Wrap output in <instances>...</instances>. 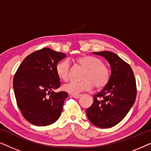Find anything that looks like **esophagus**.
<instances>
[{
    "label": "esophagus",
    "mask_w": 151,
    "mask_h": 151,
    "mask_svg": "<svg viewBox=\"0 0 151 151\" xmlns=\"http://www.w3.org/2000/svg\"><path fill=\"white\" fill-rule=\"evenodd\" d=\"M71 96H72V97H73L74 98L78 99V98H80V97L82 96V95H81V94H72Z\"/></svg>",
    "instance_id": "34e87169"
}]
</instances>
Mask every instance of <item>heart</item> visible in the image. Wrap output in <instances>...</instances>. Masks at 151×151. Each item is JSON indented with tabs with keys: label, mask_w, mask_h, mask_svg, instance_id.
Wrapping results in <instances>:
<instances>
[{
	"label": "heart",
	"mask_w": 151,
	"mask_h": 151,
	"mask_svg": "<svg viewBox=\"0 0 151 151\" xmlns=\"http://www.w3.org/2000/svg\"><path fill=\"white\" fill-rule=\"evenodd\" d=\"M80 67L84 69L81 82H70L64 84L63 89L71 94H78L82 91L91 90L93 86L98 89L105 87L110 80V72L106 66L98 58L84 55L76 59ZM57 75L60 79L67 80L70 76V63L65 60L56 66Z\"/></svg>",
	"instance_id": "obj_1"
}]
</instances>
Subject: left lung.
I'll return each instance as SVG.
<instances>
[{
	"mask_svg": "<svg viewBox=\"0 0 151 151\" xmlns=\"http://www.w3.org/2000/svg\"><path fill=\"white\" fill-rule=\"evenodd\" d=\"M109 62L111 74L108 84L93 96L86 113L96 127L111 128L124 118L135 103L137 88L133 70L129 64L111 51L93 52Z\"/></svg>",
	"mask_w": 151,
	"mask_h": 151,
	"instance_id": "1",
	"label": "left lung"
}]
</instances>
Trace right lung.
<instances>
[{
    "label": "right lung",
    "instance_id": "right-lung-1",
    "mask_svg": "<svg viewBox=\"0 0 151 151\" xmlns=\"http://www.w3.org/2000/svg\"><path fill=\"white\" fill-rule=\"evenodd\" d=\"M66 56L62 52L43 48L27 55L14 75L13 86L18 106L32 124L50 125L60 116L68 93L53 90L60 86L57 64Z\"/></svg>",
    "mask_w": 151,
    "mask_h": 151
}]
</instances>
